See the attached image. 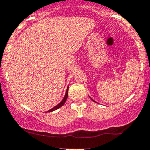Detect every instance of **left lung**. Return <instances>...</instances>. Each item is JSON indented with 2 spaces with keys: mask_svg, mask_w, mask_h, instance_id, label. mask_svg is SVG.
<instances>
[{
  "mask_svg": "<svg viewBox=\"0 0 150 150\" xmlns=\"http://www.w3.org/2000/svg\"><path fill=\"white\" fill-rule=\"evenodd\" d=\"M92 100H93V102H95V101L94 100H93V99H92Z\"/></svg>",
  "mask_w": 150,
  "mask_h": 150,
  "instance_id": "8db88e82",
  "label": "left lung"
}]
</instances>
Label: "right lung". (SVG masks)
Listing matches in <instances>:
<instances>
[{
	"label": "right lung",
	"mask_w": 150,
	"mask_h": 150,
	"mask_svg": "<svg viewBox=\"0 0 150 150\" xmlns=\"http://www.w3.org/2000/svg\"><path fill=\"white\" fill-rule=\"evenodd\" d=\"M68 88H69V87H67V88L66 93H65V95H64V99H62V102H60L59 104H57V106H55V107H53L52 109H51V110H48V112H53V111H54V110H57V109L60 108V107H62V106L64 105V103H65V102H66L67 99V96H68Z\"/></svg>",
	"instance_id": "obj_1"
}]
</instances>
